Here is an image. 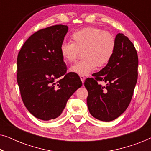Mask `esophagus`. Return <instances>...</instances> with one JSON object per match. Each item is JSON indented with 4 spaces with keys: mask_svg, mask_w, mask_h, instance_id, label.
<instances>
[{
    "mask_svg": "<svg viewBox=\"0 0 151 151\" xmlns=\"http://www.w3.org/2000/svg\"><path fill=\"white\" fill-rule=\"evenodd\" d=\"M80 80L82 82V83L84 82V80H85V77L84 76H80Z\"/></svg>",
    "mask_w": 151,
    "mask_h": 151,
    "instance_id": "esophagus-1",
    "label": "esophagus"
}]
</instances>
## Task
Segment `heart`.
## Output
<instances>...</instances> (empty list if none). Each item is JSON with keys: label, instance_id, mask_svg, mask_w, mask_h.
Listing matches in <instances>:
<instances>
[{"label": "heart", "instance_id": "b5f03b06", "mask_svg": "<svg viewBox=\"0 0 151 151\" xmlns=\"http://www.w3.org/2000/svg\"><path fill=\"white\" fill-rule=\"evenodd\" d=\"M72 42L61 45L60 54L67 63L76 61L80 51L84 59L70 68L79 76H88L97 67H104L113 56L116 47L115 38L111 32L96 27H86L76 31L71 36Z\"/></svg>", "mask_w": 151, "mask_h": 151}]
</instances>
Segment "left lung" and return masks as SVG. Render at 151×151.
Segmentation results:
<instances>
[{
	"label": "left lung",
	"instance_id": "left-lung-1",
	"mask_svg": "<svg viewBox=\"0 0 151 151\" xmlns=\"http://www.w3.org/2000/svg\"><path fill=\"white\" fill-rule=\"evenodd\" d=\"M116 47L110 62L100 71L86 78L88 111L101 121L114 120L128 108L137 80L138 56L134 45L123 34L115 37ZM100 81L106 82L102 86Z\"/></svg>",
	"mask_w": 151,
	"mask_h": 151
}]
</instances>
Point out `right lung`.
I'll list each match as a JSON object with an SVG mask.
<instances>
[{
    "instance_id": "add662e5",
    "label": "right lung",
    "mask_w": 151,
    "mask_h": 151,
    "mask_svg": "<svg viewBox=\"0 0 151 151\" xmlns=\"http://www.w3.org/2000/svg\"><path fill=\"white\" fill-rule=\"evenodd\" d=\"M68 27L42 29L25 41L17 58V82L22 102L37 118L47 121L61 114L67 100L82 86L78 74L67 73L60 54Z\"/></svg>"
}]
</instances>
